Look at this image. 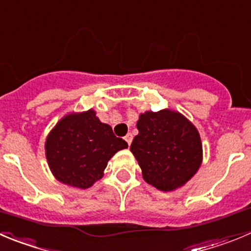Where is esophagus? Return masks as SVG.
Listing matches in <instances>:
<instances>
[{"mask_svg": "<svg viewBox=\"0 0 251 251\" xmlns=\"http://www.w3.org/2000/svg\"><path fill=\"white\" fill-rule=\"evenodd\" d=\"M124 140H126V142L128 143V145H130L132 144V140H133V135L130 134V133H128L127 135H126V137H124Z\"/></svg>", "mask_w": 251, "mask_h": 251, "instance_id": "obj_1", "label": "esophagus"}]
</instances>
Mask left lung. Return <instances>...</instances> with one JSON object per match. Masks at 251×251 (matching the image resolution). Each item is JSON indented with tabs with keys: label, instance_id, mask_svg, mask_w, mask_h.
<instances>
[{
	"label": "left lung",
	"instance_id": "left-lung-1",
	"mask_svg": "<svg viewBox=\"0 0 251 251\" xmlns=\"http://www.w3.org/2000/svg\"><path fill=\"white\" fill-rule=\"evenodd\" d=\"M130 145L143 178L157 190L171 191L185 185L199 170L202 144L199 132L177 112H145Z\"/></svg>",
	"mask_w": 251,
	"mask_h": 251
}]
</instances>
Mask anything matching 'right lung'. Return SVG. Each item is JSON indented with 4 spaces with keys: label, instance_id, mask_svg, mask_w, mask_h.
<instances>
[{
    "label": "right lung",
    "instance_id": "obj_1",
    "mask_svg": "<svg viewBox=\"0 0 251 251\" xmlns=\"http://www.w3.org/2000/svg\"><path fill=\"white\" fill-rule=\"evenodd\" d=\"M127 147L90 109L64 117L48 135L45 151L50 170L60 182L87 188L102 177L108 160Z\"/></svg>",
    "mask_w": 251,
    "mask_h": 251
}]
</instances>
